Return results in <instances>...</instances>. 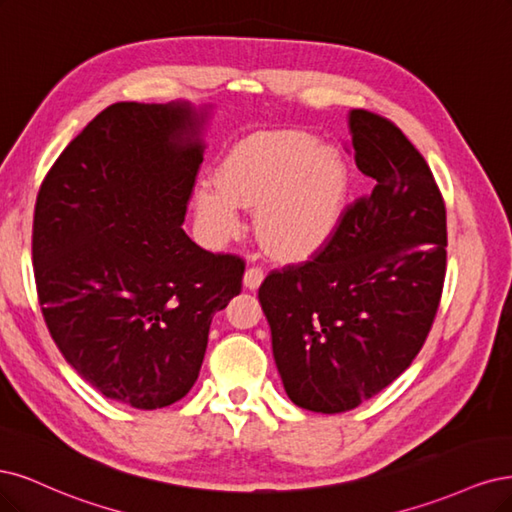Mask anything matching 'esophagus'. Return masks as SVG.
Instances as JSON below:
<instances>
[{
    "label": "esophagus",
    "instance_id": "obj_1",
    "mask_svg": "<svg viewBox=\"0 0 512 512\" xmlns=\"http://www.w3.org/2000/svg\"><path fill=\"white\" fill-rule=\"evenodd\" d=\"M263 278H266V274H263V270L261 268H246V272H244V287L246 289H259L261 287V283H263Z\"/></svg>",
    "mask_w": 512,
    "mask_h": 512
}]
</instances>
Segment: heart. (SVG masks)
I'll use <instances>...</instances> for the list:
<instances>
[{
  "label": "heart",
  "instance_id": "b5f03b06",
  "mask_svg": "<svg viewBox=\"0 0 512 512\" xmlns=\"http://www.w3.org/2000/svg\"><path fill=\"white\" fill-rule=\"evenodd\" d=\"M351 200V168L340 148L306 131H259L229 148L193 193L197 219L214 240L240 225L238 206L255 210L259 240L283 259H304L334 238Z\"/></svg>",
  "mask_w": 512,
  "mask_h": 512
}]
</instances>
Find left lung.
<instances>
[{"mask_svg":"<svg viewBox=\"0 0 512 512\" xmlns=\"http://www.w3.org/2000/svg\"><path fill=\"white\" fill-rule=\"evenodd\" d=\"M370 195L325 249L266 276L259 304L289 400L334 415L391 385L430 334L447 270V210L421 153L391 121L349 112Z\"/></svg>","mask_w":512,"mask_h":512,"instance_id":"8db88e82","label":"left lung"}]
</instances>
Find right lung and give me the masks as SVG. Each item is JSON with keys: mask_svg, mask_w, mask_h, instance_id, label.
<instances>
[{"mask_svg": "<svg viewBox=\"0 0 512 512\" xmlns=\"http://www.w3.org/2000/svg\"><path fill=\"white\" fill-rule=\"evenodd\" d=\"M210 106L119 102L46 174L34 214L42 315L65 361L106 398L155 410L200 374L214 312L244 261L183 229Z\"/></svg>", "mask_w": 512, "mask_h": 512, "instance_id": "obj_1", "label": "right lung"}]
</instances>
